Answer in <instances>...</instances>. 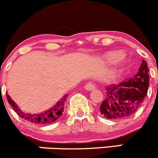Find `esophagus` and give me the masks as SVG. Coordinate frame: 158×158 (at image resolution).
I'll use <instances>...</instances> for the list:
<instances>
[{
	"instance_id": "34e87169",
	"label": "esophagus",
	"mask_w": 158,
	"mask_h": 158,
	"mask_svg": "<svg viewBox=\"0 0 158 158\" xmlns=\"http://www.w3.org/2000/svg\"><path fill=\"white\" fill-rule=\"evenodd\" d=\"M96 88V86H95V84L94 82H88L87 84L85 85V88L86 90H88V91H92V90L94 89V88Z\"/></svg>"
}]
</instances>
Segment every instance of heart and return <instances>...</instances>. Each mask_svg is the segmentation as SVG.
I'll list each match as a JSON object with an SVG mask.
<instances>
[{
	"instance_id": "heart-1",
	"label": "heart",
	"mask_w": 158,
	"mask_h": 158,
	"mask_svg": "<svg viewBox=\"0 0 158 158\" xmlns=\"http://www.w3.org/2000/svg\"><path fill=\"white\" fill-rule=\"evenodd\" d=\"M121 58V54L120 52H110L107 55V59L111 61H116V60H119Z\"/></svg>"
}]
</instances>
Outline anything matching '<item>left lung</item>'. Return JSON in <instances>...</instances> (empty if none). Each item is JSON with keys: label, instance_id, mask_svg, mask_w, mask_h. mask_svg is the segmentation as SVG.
<instances>
[{"label": "left lung", "instance_id": "8db88e82", "mask_svg": "<svg viewBox=\"0 0 158 158\" xmlns=\"http://www.w3.org/2000/svg\"><path fill=\"white\" fill-rule=\"evenodd\" d=\"M149 84L148 68L143 60L137 73L118 85L106 87V98L100 106V114L110 119H124L134 114L143 104Z\"/></svg>", "mask_w": 158, "mask_h": 158}]
</instances>
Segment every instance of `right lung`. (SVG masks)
<instances>
[{
    "mask_svg": "<svg viewBox=\"0 0 158 158\" xmlns=\"http://www.w3.org/2000/svg\"><path fill=\"white\" fill-rule=\"evenodd\" d=\"M67 95L66 94L63 97L58 103H56L53 107L50 108L49 110H46V112H43L42 113L39 114H28L25 113L17 106L13 100L10 98L8 94H6V98H7L8 103L10 106L13 107L14 111L18 114V115L22 118L25 119L27 121L34 124H48L55 122L58 120L62 115L64 109L65 102L67 100Z\"/></svg>",
    "mask_w": 158,
    "mask_h": 158,
    "instance_id": "1",
    "label": "right lung"
}]
</instances>
